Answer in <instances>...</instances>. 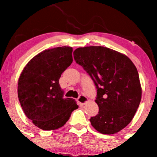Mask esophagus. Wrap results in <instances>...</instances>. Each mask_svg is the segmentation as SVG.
Listing matches in <instances>:
<instances>
[{"label":"esophagus","mask_w":157,"mask_h":157,"mask_svg":"<svg viewBox=\"0 0 157 157\" xmlns=\"http://www.w3.org/2000/svg\"><path fill=\"white\" fill-rule=\"evenodd\" d=\"M87 101H88V98L86 96H84V95L80 94L78 98H77V102H78L80 105H84V104Z\"/></svg>","instance_id":"1"}]
</instances>
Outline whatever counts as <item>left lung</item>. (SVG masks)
Wrapping results in <instances>:
<instances>
[{
    "mask_svg": "<svg viewBox=\"0 0 157 157\" xmlns=\"http://www.w3.org/2000/svg\"><path fill=\"white\" fill-rule=\"evenodd\" d=\"M74 59L96 86L99 112L90 119L91 125L103 134L121 131L132 120L141 101L136 66L127 56L103 46L77 48Z\"/></svg>",
    "mask_w": 157,
    "mask_h": 157,
    "instance_id": "8db88e82",
    "label": "left lung"
}]
</instances>
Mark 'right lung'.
Here are the masks:
<instances>
[{
    "label": "right lung",
    "instance_id": "obj_1",
    "mask_svg": "<svg viewBox=\"0 0 157 157\" xmlns=\"http://www.w3.org/2000/svg\"><path fill=\"white\" fill-rule=\"evenodd\" d=\"M73 49L63 46L47 49L34 57L19 77L17 94L23 112L42 130L63 126L74 110L75 99L64 98L59 80L72 63Z\"/></svg>",
    "mask_w": 157,
    "mask_h": 157
}]
</instances>
